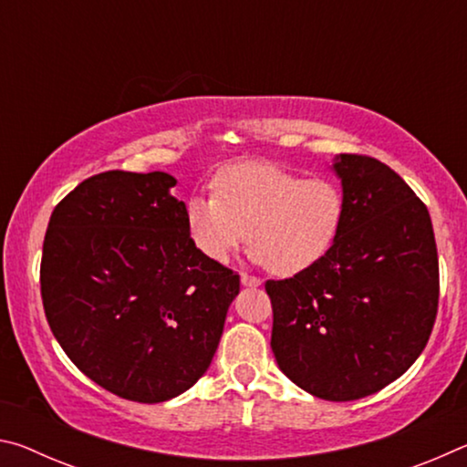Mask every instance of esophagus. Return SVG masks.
I'll return each mask as SVG.
<instances>
[{
	"label": "esophagus",
	"instance_id": "34e87169",
	"mask_svg": "<svg viewBox=\"0 0 467 467\" xmlns=\"http://www.w3.org/2000/svg\"><path fill=\"white\" fill-rule=\"evenodd\" d=\"M241 284H243V286H251V288H255V286H259V284H262V280L255 278V275L241 274Z\"/></svg>",
	"mask_w": 467,
	"mask_h": 467
}]
</instances>
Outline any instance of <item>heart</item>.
I'll return each instance as SVG.
<instances>
[{"instance_id": "1", "label": "heart", "mask_w": 467, "mask_h": 467, "mask_svg": "<svg viewBox=\"0 0 467 467\" xmlns=\"http://www.w3.org/2000/svg\"><path fill=\"white\" fill-rule=\"evenodd\" d=\"M214 195L192 197L185 224L195 249L216 264L228 262L249 236L253 264L295 275L321 262L344 226L346 197L334 179H303L275 164L220 171Z\"/></svg>"}]
</instances>
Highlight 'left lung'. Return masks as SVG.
<instances>
[{"mask_svg":"<svg viewBox=\"0 0 467 467\" xmlns=\"http://www.w3.org/2000/svg\"><path fill=\"white\" fill-rule=\"evenodd\" d=\"M331 171L346 197L336 244L265 290L282 373L315 398L350 401L420 357L437 317L439 259L429 210L398 172L358 154L336 156Z\"/></svg>","mask_w":467,"mask_h":467,"instance_id":"left-lung-1","label":"left lung"}]
</instances>
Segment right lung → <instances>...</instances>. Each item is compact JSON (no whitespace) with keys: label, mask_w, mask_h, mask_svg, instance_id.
Returning <instances> with one entry per match:
<instances>
[{"label":"right lung","mask_w":467,"mask_h":467,"mask_svg":"<svg viewBox=\"0 0 467 467\" xmlns=\"http://www.w3.org/2000/svg\"><path fill=\"white\" fill-rule=\"evenodd\" d=\"M169 172L107 171L55 205L41 262L47 321L69 360L140 404L195 385L223 336L239 274L187 234Z\"/></svg>","instance_id":"add662e5"}]
</instances>
